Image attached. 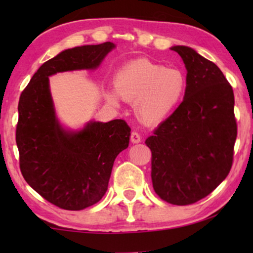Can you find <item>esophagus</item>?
Listing matches in <instances>:
<instances>
[{"label":"esophagus","instance_id":"esophagus-1","mask_svg":"<svg viewBox=\"0 0 253 253\" xmlns=\"http://www.w3.org/2000/svg\"><path fill=\"white\" fill-rule=\"evenodd\" d=\"M130 139H131V141H132L133 144H137V143H140L141 137H140V134L137 132V131H132V132H131Z\"/></svg>","mask_w":253,"mask_h":253}]
</instances>
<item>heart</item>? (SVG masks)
<instances>
[{
    "label": "heart",
    "mask_w": 253,
    "mask_h": 253,
    "mask_svg": "<svg viewBox=\"0 0 253 253\" xmlns=\"http://www.w3.org/2000/svg\"><path fill=\"white\" fill-rule=\"evenodd\" d=\"M186 77L181 69L154 63L148 60L130 62L117 72L115 91L107 99L134 101L138 117L145 123H158L174 112L184 95Z\"/></svg>",
    "instance_id": "heart-1"
}]
</instances>
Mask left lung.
<instances>
[{
	"instance_id": "8db88e82",
	"label": "left lung",
	"mask_w": 253,
	"mask_h": 253,
	"mask_svg": "<svg viewBox=\"0 0 253 253\" xmlns=\"http://www.w3.org/2000/svg\"><path fill=\"white\" fill-rule=\"evenodd\" d=\"M171 50L188 71L184 99L145 144L155 193L183 206L205 198L229 174L237 124L233 87L222 71L192 48Z\"/></svg>"
}]
</instances>
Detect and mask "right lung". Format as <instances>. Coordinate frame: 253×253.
<instances>
[{
  "label": "right lung",
  "instance_id": "right-lung-1",
  "mask_svg": "<svg viewBox=\"0 0 253 253\" xmlns=\"http://www.w3.org/2000/svg\"><path fill=\"white\" fill-rule=\"evenodd\" d=\"M113 42L75 47L44 62L22 92L16 143L23 177L47 202L81 211L98 203L108 189L114 161L129 146L130 126L123 120L89 122L81 131L58 123L49 76L96 69Z\"/></svg>",
  "mask_w": 253,
  "mask_h": 253
}]
</instances>
